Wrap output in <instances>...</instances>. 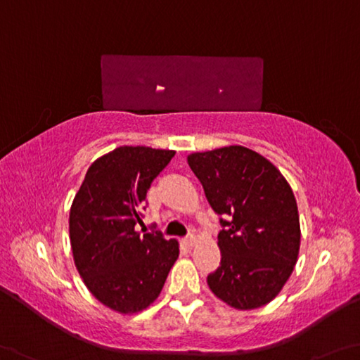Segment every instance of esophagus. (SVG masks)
<instances>
[{"label": "esophagus", "instance_id": "obj_1", "mask_svg": "<svg viewBox=\"0 0 360 360\" xmlns=\"http://www.w3.org/2000/svg\"><path fill=\"white\" fill-rule=\"evenodd\" d=\"M184 243L187 245V247H193V245L197 243V237L193 236V233H189V236L184 238Z\"/></svg>", "mask_w": 360, "mask_h": 360}]
</instances>
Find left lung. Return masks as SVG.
<instances>
[{"mask_svg":"<svg viewBox=\"0 0 360 360\" xmlns=\"http://www.w3.org/2000/svg\"><path fill=\"white\" fill-rule=\"evenodd\" d=\"M224 229L221 266L207 282L226 304L261 307L281 293L298 261L301 229L293 191L269 160L242 146L187 157Z\"/></svg>","mask_w":360,"mask_h":360,"instance_id":"8db88e82","label":"left lung"}]
</instances>
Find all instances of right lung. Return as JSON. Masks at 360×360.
Here are the masks:
<instances>
[{"label":"right lung","mask_w":360,"mask_h":360,"mask_svg":"<svg viewBox=\"0 0 360 360\" xmlns=\"http://www.w3.org/2000/svg\"><path fill=\"white\" fill-rule=\"evenodd\" d=\"M174 150L122 146L93 162L68 218L73 261L88 290L120 314L149 307L179 256V243L134 229L152 181Z\"/></svg>","instance_id":"obj_1"}]
</instances>
